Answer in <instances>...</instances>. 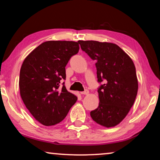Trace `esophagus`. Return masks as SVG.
I'll return each instance as SVG.
<instances>
[{
  "label": "esophagus",
  "instance_id": "1",
  "mask_svg": "<svg viewBox=\"0 0 160 160\" xmlns=\"http://www.w3.org/2000/svg\"><path fill=\"white\" fill-rule=\"evenodd\" d=\"M81 94H84V95H88L89 94V90H85L84 92H81Z\"/></svg>",
  "mask_w": 160,
  "mask_h": 160
}]
</instances>
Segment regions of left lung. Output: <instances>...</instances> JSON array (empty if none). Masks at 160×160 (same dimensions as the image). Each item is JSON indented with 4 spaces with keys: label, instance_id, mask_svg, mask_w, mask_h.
<instances>
[{
    "label": "left lung",
    "instance_id": "obj_1",
    "mask_svg": "<svg viewBox=\"0 0 160 160\" xmlns=\"http://www.w3.org/2000/svg\"><path fill=\"white\" fill-rule=\"evenodd\" d=\"M81 49L96 61L99 103L90 116L100 126L111 128L120 123L136 98L138 82L131 57L118 45L79 40Z\"/></svg>",
    "mask_w": 160,
    "mask_h": 160
}]
</instances>
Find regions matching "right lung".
Masks as SVG:
<instances>
[{
    "instance_id": "right-lung-1",
    "label": "right lung",
    "mask_w": 160,
    "mask_h": 160,
    "mask_svg": "<svg viewBox=\"0 0 160 160\" xmlns=\"http://www.w3.org/2000/svg\"><path fill=\"white\" fill-rule=\"evenodd\" d=\"M79 43L47 41L34 48L22 65L19 87L21 98L31 114L46 126L60 123L78 99L63 85L66 67L78 53ZM64 84V83H63Z\"/></svg>"
}]
</instances>
